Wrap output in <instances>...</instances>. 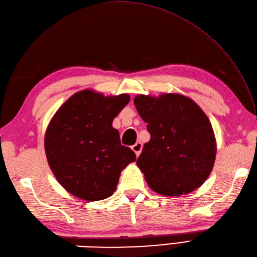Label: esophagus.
I'll list each match as a JSON object with an SVG mask.
<instances>
[{
    "instance_id": "obj_1",
    "label": "esophagus",
    "mask_w": 257,
    "mask_h": 257,
    "mask_svg": "<svg viewBox=\"0 0 257 257\" xmlns=\"http://www.w3.org/2000/svg\"><path fill=\"white\" fill-rule=\"evenodd\" d=\"M132 149H133V151L136 154V156L139 157L140 154H141V150H143V144L139 143V141H138V143H136V144L132 147Z\"/></svg>"
}]
</instances>
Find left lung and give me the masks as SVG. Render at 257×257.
<instances>
[{
    "label": "left lung",
    "instance_id": "left-lung-1",
    "mask_svg": "<svg viewBox=\"0 0 257 257\" xmlns=\"http://www.w3.org/2000/svg\"><path fill=\"white\" fill-rule=\"evenodd\" d=\"M134 102L150 133L137 160L150 189L178 196L201 187L216 156L214 132L204 111L181 94L138 95Z\"/></svg>",
    "mask_w": 257,
    "mask_h": 257
}]
</instances>
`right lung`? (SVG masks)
Instances as JSON below:
<instances>
[{"mask_svg": "<svg viewBox=\"0 0 257 257\" xmlns=\"http://www.w3.org/2000/svg\"><path fill=\"white\" fill-rule=\"evenodd\" d=\"M130 100L128 94L105 96L84 89L59 107L47 125L45 154L62 187L85 201L112 195L120 173L136 161L135 152L121 146L112 120Z\"/></svg>", "mask_w": 257, "mask_h": 257, "instance_id": "1", "label": "right lung"}]
</instances>
